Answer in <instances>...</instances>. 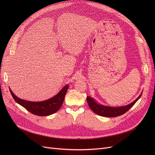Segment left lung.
Segmentation results:
<instances>
[{
	"mask_svg": "<svg viewBox=\"0 0 155 155\" xmlns=\"http://www.w3.org/2000/svg\"><path fill=\"white\" fill-rule=\"evenodd\" d=\"M142 94V93L133 102L130 103L126 106L120 107H111L100 105L96 102L90 96H87V102L90 108L95 114L105 117H115L120 116L127 112L141 97Z\"/></svg>",
	"mask_w": 155,
	"mask_h": 155,
	"instance_id": "left-lung-1",
	"label": "left lung"
}]
</instances>
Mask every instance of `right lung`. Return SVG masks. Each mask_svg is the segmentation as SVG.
Masks as SVG:
<instances>
[{
  "instance_id": "right-lung-1",
  "label": "right lung",
  "mask_w": 155,
  "mask_h": 155,
  "mask_svg": "<svg viewBox=\"0 0 155 155\" xmlns=\"http://www.w3.org/2000/svg\"><path fill=\"white\" fill-rule=\"evenodd\" d=\"M68 88L69 86L67 84L53 97L41 102H31L21 99L16 96L10 89V91L16 102L23 106L31 114L43 117L52 115L58 111L62 105Z\"/></svg>"
}]
</instances>
